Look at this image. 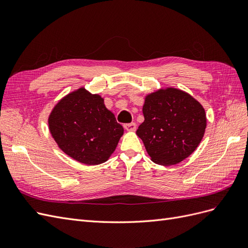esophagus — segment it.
<instances>
[{
  "label": "esophagus",
  "instance_id": "esophagus-1",
  "mask_svg": "<svg viewBox=\"0 0 248 248\" xmlns=\"http://www.w3.org/2000/svg\"><path fill=\"white\" fill-rule=\"evenodd\" d=\"M124 128L127 131H136L137 129V124L136 123H129V124H125Z\"/></svg>",
  "mask_w": 248,
  "mask_h": 248
}]
</instances>
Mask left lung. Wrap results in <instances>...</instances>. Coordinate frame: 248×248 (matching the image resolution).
I'll return each mask as SVG.
<instances>
[{
    "label": "left lung",
    "instance_id": "obj_1",
    "mask_svg": "<svg viewBox=\"0 0 248 248\" xmlns=\"http://www.w3.org/2000/svg\"><path fill=\"white\" fill-rule=\"evenodd\" d=\"M142 114L145 121L137 134L151 160L160 166H174L186 159L205 134V108L177 88H161L147 94Z\"/></svg>",
    "mask_w": 248,
    "mask_h": 248
}]
</instances>
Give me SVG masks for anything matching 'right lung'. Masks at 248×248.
<instances>
[{"label":"right lung","mask_w":248,"mask_h":248,"mask_svg":"<svg viewBox=\"0 0 248 248\" xmlns=\"http://www.w3.org/2000/svg\"><path fill=\"white\" fill-rule=\"evenodd\" d=\"M48 129L62 151L87 166L108 160L124 133L99 94L80 87L65 95L51 109Z\"/></svg>","instance_id":"1"}]
</instances>
